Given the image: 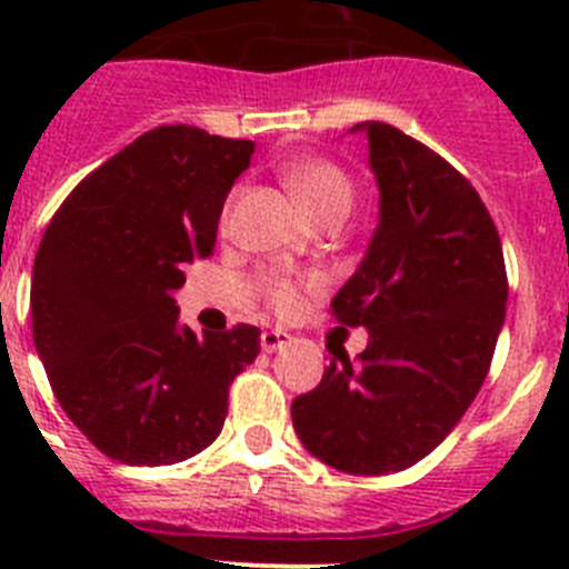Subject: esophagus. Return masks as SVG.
Wrapping results in <instances>:
<instances>
[{"label":"esophagus","instance_id":"1","mask_svg":"<svg viewBox=\"0 0 569 569\" xmlns=\"http://www.w3.org/2000/svg\"><path fill=\"white\" fill-rule=\"evenodd\" d=\"M284 345H290V333H284V330H264L261 333V350L264 353H276Z\"/></svg>","mask_w":569,"mask_h":569}]
</instances>
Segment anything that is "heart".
I'll list each match as a JSON object with an SVG mask.
<instances>
[{
	"label": "heart",
	"instance_id": "b5f03b06",
	"mask_svg": "<svg viewBox=\"0 0 569 569\" xmlns=\"http://www.w3.org/2000/svg\"><path fill=\"white\" fill-rule=\"evenodd\" d=\"M284 182H288L290 193L299 199V204L308 210L313 219H321L333 208H350L353 202V184L347 179L345 170L339 164L328 162V159H299V162L284 168ZM224 222L230 219V202L224 208ZM264 293L268 301L279 313H293L301 305V290L296 281L281 279V276H270L264 279Z\"/></svg>",
	"mask_w": 569,
	"mask_h": 569
}]
</instances>
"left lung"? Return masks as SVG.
<instances>
[{
	"mask_svg": "<svg viewBox=\"0 0 569 569\" xmlns=\"http://www.w3.org/2000/svg\"><path fill=\"white\" fill-rule=\"evenodd\" d=\"M379 182V228L330 301L367 328L359 365L330 359L296 396L308 453L353 476L416 465L461 421L490 370L507 310L499 230L481 196L436 150L385 122H361Z\"/></svg>",
	"mask_w": 569,
	"mask_h": 569,
	"instance_id": "8db88e82",
	"label": "left lung"
}]
</instances>
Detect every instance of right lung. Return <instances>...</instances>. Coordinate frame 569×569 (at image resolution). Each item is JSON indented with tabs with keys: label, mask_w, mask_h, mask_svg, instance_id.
<instances>
[{
	"label": "right lung",
	"mask_w": 569,
	"mask_h": 569,
	"mask_svg": "<svg viewBox=\"0 0 569 569\" xmlns=\"http://www.w3.org/2000/svg\"><path fill=\"white\" fill-rule=\"evenodd\" d=\"M253 142L188 124L148 130L73 188L33 261V341L53 396L122 465H176L222 433L230 381L259 328L179 325L184 268L213 253Z\"/></svg>",
	"instance_id": "right-lung-1"
}]
</instances>
